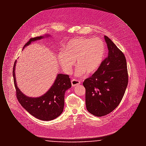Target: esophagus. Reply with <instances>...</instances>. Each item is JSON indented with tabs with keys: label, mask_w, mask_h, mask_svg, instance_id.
<instances>
[{
	"label": "esophagus",
	"mask_w": 146,
	"mask_h": 146,
	"mask_svg": "<svg viewBox=\"0 0 146 146\" xmlns=\"http://www.w3.org/2000/svg\"><path fill=\"white\" fill-rule=\"evenodd\" d=\"M71 83H72V85L73 86H75L78 85H79L80 84V82L78 80H76V79H73L71 81Z\"/></svg>",
	"instance_id": "obj_1"
}]
</instances>
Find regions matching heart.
Wrapping results in <instances>:
<instances>
[{
  "mask_svg": "<svg viewBox=\"0 0 146 146\" xmlns=\"http://www.w3.org/2000/svg\"><path fill=\"white\" fill-rule=\"evenodd\" d=\"M104 43L98 37L78 38L67 42L63 51L58 55V61L63 70L68 74L72 72L76 60L78 66L76 75L82 76L85 73L90 75L100 68L104 59Z\"/></svg>",
  "mask_w": 146,
  "mask_h": 146,
  "instance_id": "heart-1",
  "label": "heart"
}]
</instances>
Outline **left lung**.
I'll use <instances>...</instances> for the list:
<instances>
[{
  "label": "left lung",
  "mask_w": 146,
  "mask_h": 146,
  "mask_svg": "<svg viewBox=\"0 0 146 146\" xmlns=\"http://www.w3.org/2000/svg\"><path fill=\"white\" fill-rule=\"evenodd\" d=\"M108 56L100 68L83 82L88 111L96 117L106 115L121 102L128 83L125 56L107 36Z\"/></svg>",
  "instance_id": "left-lung-1"
}]
</instances>
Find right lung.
I'll use <instances>...</instances> for the list:
<instances>
[{
    "label": "right lung",
    "mask_w": 146,
    "mask_h": 146,
    "mask_svg": "<svg viewBox=\"0 0 146 146\" xmlns=\"http://www.w3.org/2000/svg\"><path fill=\"white\" fill-rule=\"evenodd\" d=\"M50 36L45 35V36H40L31 38L24 45L23 49L32 42ZM16 62L17 60L14 63L13 73L16 96L21 106L32 115L44 121L52 120L60 115L63 111L65 92L72 86L69 76L57 74L54 83L46 93L40 97H28L21 92L17 85L15 76Z\"/></svg>",
    "instance_id": "obj_1"
}]
</instances>
